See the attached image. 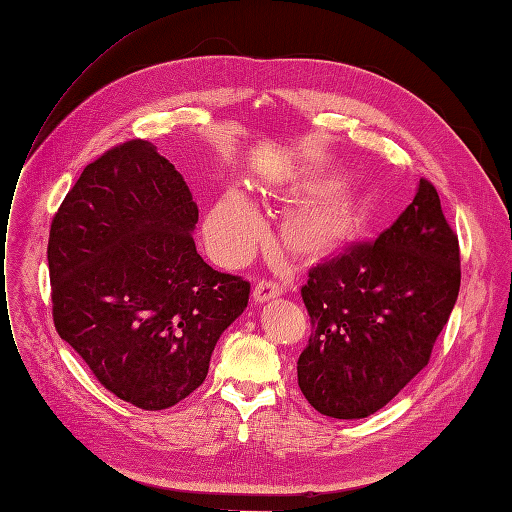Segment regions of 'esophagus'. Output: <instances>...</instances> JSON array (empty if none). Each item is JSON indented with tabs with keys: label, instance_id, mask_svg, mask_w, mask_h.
Segmentation results:
<instances>
[{
	"label": "esophagus",
	"instance_id": "34e87169",
	"mask_svg": "<svg viewBox=\"0 0 512 512\" xmlns=\"http://www.w3.org/2000/svg\"><path fill=\"white\" fill-rule=\"evenodd\" d=\"M280 295H282V287L278 285V282H270V280H259L253 289V299L257 301V304H266V301L280 297Z\"/></svg>",
	"mask_w": 512,
	"mask_h": 512
}]
</instances>
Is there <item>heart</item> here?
<instances>
[{
	"instance_id": "heart-1",
	"label": "heart",
	"mask_w": 512,
	"mask_h": 512,
	"mask_svg": "<svg viewBox=\"0 0 512 512\" xmlns=\"http://www.w3.org/2000/svg\"><path fill=\"white\" fill-rule=\"evenodd\" d=\"M274 198L282 204L299 202L280 225L282 246L299 261H323L361 232L363 219L356 206L331 194V187L323 181L285 187ZM261 234V215L253 202L238 192L225 194L206 219V240L225 263L249 257Z\"/></svg>"
}]
</instances>
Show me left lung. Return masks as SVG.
<instances>
[{"mask_svg":"<svg viewBox=\"0 0 512 512\" xmlns=\"http://www.w3.org/2000/svg\"><path fill=\"white\" fill-rule=\"evenodd\" d=\"M301 299L312 335L297 384L337 420L382 409L430 361L460 291V244L437 189L418 194L373 244H354L308 272Z\"/></svg>","mask_w":512,"mask_h":512,"instance_id":"left-lung-1","label":"left lung"}]
</instances>
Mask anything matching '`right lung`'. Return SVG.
<instances>
[{"label":"right lung","mask_w":512,"mask_h":512,"mask_svg":"<svg viewBox=\"0 0 512 512\" xmlns=\"http://www.w3.org/2000/svg\"><path fill=\"white\" fill-rule=\"evenodd\" d=\"M198 206L149 141L84 168L50 225L52 318L101 386L145 411L177 405L208 373L251 285L198 255Z\"/></svg>","instance_id":"right-lung-1"}]
</instances>
